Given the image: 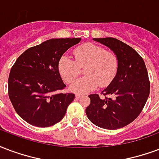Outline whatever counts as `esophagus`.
Here are the masks:
<instances>
[{
	"mask_svg": "<svg viewBox=\"0 0 159 159\" xmlns=\"http://www.w3.org/2000/svg\"><path fill=\"white\" fill-rule=\"evenodd\" d=\"M75 97H76V99H79L80 98L82 97V95H80V94H76V96H75Z\"/></svg>",
	"mask_w": 159,
	"mask_h": 159,
	"instance_id": "34e87169",
	"label": "esophagus"
}]
</instances>
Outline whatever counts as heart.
Here are the masks:
<instances>
[{
    "label": "heart",
    "mask_w": 159,
    "mask_h": 159,
    "mask_svg": "<svg viewBox=\"0 0 159 159\" xmlns=\"http://www.w3.org/2000/svg\"><path fill=\"white\" fill-rule=\"evenodd\" d=\"M76 61L64 55L58 63L59 72L66 83H71L84 67L86 76L70 85V90L77 93H87L99 87L109 85L115 78L119 67L116 54L106 51L103 47L93 43H85L74 50Z\"/></svg>",
    "instance_id": "obj_1"
}]
</instances>
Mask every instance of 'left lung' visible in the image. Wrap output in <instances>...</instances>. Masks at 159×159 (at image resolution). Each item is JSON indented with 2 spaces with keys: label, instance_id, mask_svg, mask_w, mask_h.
Masks as SVG:
<instances>
[{
  "label": "left lung",
  "instance_id": "1",
  "mask_svg": "<svg viewBox=\"0 0 159 159\" xmlns=\"http://www.w3.org/2000/svg\"><path fill=\"white\" fill-rule=\"evenodd\" d=\"M93 40L105 45L119 60L117 73L102 91L104 96L89 95L91 103L86 109L90 121L98 127L116 130L127 125L142 112L150 92L148 74L143 59L136 50L115 38Z\"/></svg>",
  "mask_w": 159,
  "mask_h": 159
}]
</instances>
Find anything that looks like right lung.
Returning <instances> with one entry per match:
<instances>
[{
	"mask_svg": "<svg viewBox=\"0 0 159 159\" xmlns=\"http://www.w3.org/2000/svg\"><path fill=\"white\" fill-rule=\"evenodd\" d=\"M81 38L51 39L31 47L11 67L8 95L17 115L29 124L48 127L61 120L75 98L62 93L66 85L58 69L60 59Z\"/></svg>",
	"mask_w": 159,
	"mask_h": 159,
	"instance_id": "obj_1",
	"label": "right lung"
}]
</instances>
